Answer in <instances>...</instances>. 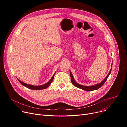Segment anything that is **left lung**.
Here are the masks:
<instances>
[{"mask_svg": "<svg viewBox=\"0 0 127 127\" xmlns=\"http://www.w3.org/2000/svg\"><path fill=\"white\" fill-rule=\"evenodd\" d=\"M112 70V68H111V70L110 71V72H109V74H108V75L106 76V77L105 78V79H104L103 80H102L101 82H100L99 83H97L96 84L93 85L92 86H84V85H82L81 84H78L77 82H76V81L75 80V79L74 78V77H73L71 71H70V78H71V81L72 84L74 85V86H75L76 87L80 89L81 90L86 91H94V90H96L99 89L100 88H101V86L103 85V84L105 83V82L106 81V80H107L108 77L109 76V75L111 74V72Z\"/></svg>", "mask_w": 127, "mask_h": 127, "instance_id": "obj_1", "label": "left lung"}]
</instances>
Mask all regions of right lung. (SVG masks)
Here are the masks:
<instances>
[{"label": "right lung", "mask_w": 127, "mask_h": 127, "mask_svg": "<svg viewBox=\"0 0 127 127\" xmlns=\"http://www.w3.org/2000/svg\"><path fill=\"white\" fill-rule=\"evenodd\" d=\"M55 74L53 75V76L52 77V78H51V79L50 80L47 82L46 83L43 85H38V86H35V85H30V84H26L22 81H21L20 80H19L18 79H17L19 81V82L21 83L23 86H25V87L31 90H43V89H45L47 88H48V86L50 85L51 83L52 82L53 80V78H54L55 76Z\"/></svg>", "instance_id": "right-lung-1"}]
</instances>
